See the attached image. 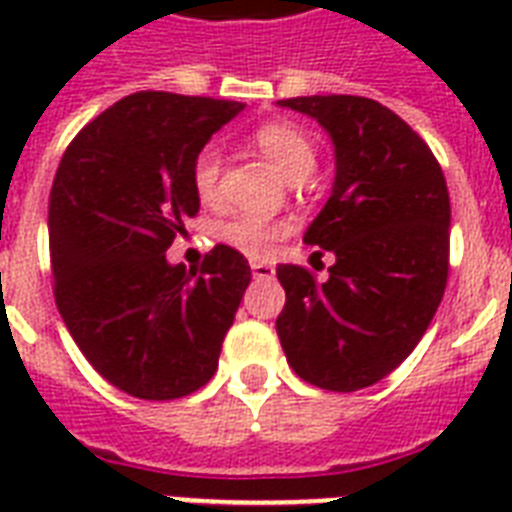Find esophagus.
I'll return each mask as SVG.
<instances>
[{"label": "esophagus", "mask_w": 512, "mask_h": 512, "mask_svg": "<svg viewBox=\"0 0 512 512\" xmlns=\"http://www.w3.org/2000/svg\"><path fill=\"white\" fill-rule=\"evenodd\" d=\"M252 276L255 279H273L276 276V268L271 263H263V260H252Z\"/></svg>", "instance_id": "34e87169"}]
</instances>
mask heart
Wrapping results in <instances>:
<instances>
[{
	"label": "heart",
	"mask_w": 512,
	"mask_h": 512,
	"mask_svg": "<svg viewBox=\"0 0 512 512\" xmlns=\"http://www.w3.org/2000/svg\"><path fill=\"white\" fill-rule=\"evenodd\" d=\"M252 140L289 180H305L316 170V146L297 124L265 122L252 132ZM220 172H223V156L217 146L212 143L201 146L191 162V188L201 204H215L220 196ZM284 233L287 223L257 215H239L220 225L217 236L244 255L263 257Z\"/></svg>",
	"instance_id": "heart-1"
}]
</instances>
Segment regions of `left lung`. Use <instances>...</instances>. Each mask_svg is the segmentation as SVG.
Masks as SVG:
<instances>
[{
    "mask_svg": "<svg viewBox=\"0 0 512 512\" xmlns=\"http://www.w3.org/2000/svg\"><path fill=\"white\" fill-rule=\"evenodd\" d=\"M332 135L337 177L305 244L337 257L324 281L279 265L276 319L300 380L350 393L390 374L425 335L449 276V191L428 143L372 98L279 100ZM321 271V268H319Z\"/></svg>",
    "mask_w": 512,
    "mask_h": 512,
    "instance_id": "1",
    "label": "left lung"
}]
</instances>
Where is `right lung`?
Instances as JSON below:
<instances>
[{"label":"right lung","mask_w":512,"mask_h":512,"mask_svg":"<svg viewBox=\"0 0 512 512\" xmlns=\"http://www.w3.org/2000/svg\"><path fill=\"white\" fill-rule=\"evenodd\" d=\"M244 103L135 92L76 132L50 191L52 295L114 388L172 401L204 388L252 271L217 244L199 268L167 263L199 212L191 162Z\"/></svg>","instance_id":"add662e5"}]
</instances>
